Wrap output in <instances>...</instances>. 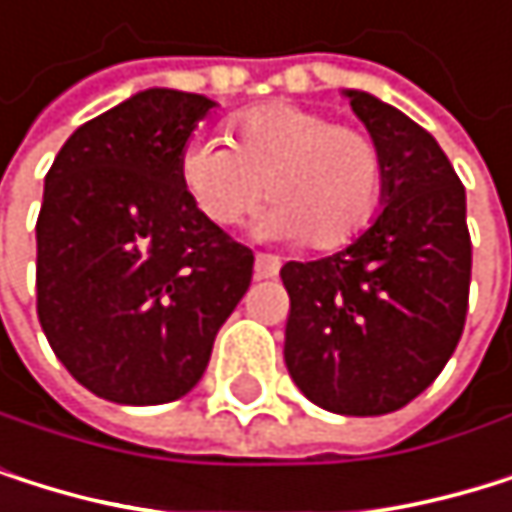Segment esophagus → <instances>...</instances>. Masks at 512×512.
I'll return each instance as SVG.
<instances>
[{"instance_id": "obj_1", "label": "esophagus", "mask_w": 512, "mask_h": 512, "mask_svg": "<svg viewBox=\"0 0 512 512\" xmlns=\"http://www.w3.org/2000/svg\"><path fill=\"white\" fill-rule=\"evenodd\" d=\"M256 277L262 280V277H277V271H280V262L274 259V256H268V253H259L256 256Z\"/></svg>"}]
</instances>
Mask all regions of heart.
<instances>
[{"label": "heart", "instance_id": "b5f03b06", "mask_svg": "<svg viewBox=\"0 0 512 512\" xmlns=\"http://www.w3.org/2000/svg\"><path fill=\"white\" fill-rule=\"evenodd\" d=\"M176 173L213 225L244 222L265 192V235L336 250L372 219L385 189V155L360 127L293 103H265L232 115L228 143L192 137Z\"/></svg>", "mask_w": 512, "mask_h": 512}]
</instances>
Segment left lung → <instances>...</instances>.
I'll use <instances>...</instances> for the list:
<instances>
[{"label": "left lung", "mask_w": 512, "mask_h": 512, "mask_svg": "<svg viewBox=\"0 0 512 512\" xmlns=\"http://www.w3.org/2000/svg\"><path fill=\"white\" fill-rule=\"evenodd\" d=\"M345 94L385 155V210L345 250L280 268L284 360L320 409L385 415L430 388L455 354L473 247L464 186L440 143L378 97Z\"/></svg>", "instance_id": "left-lung-1"}]
</instances>
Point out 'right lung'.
<instances>
[{
  "label": "right lung",
  "instance_id": "obj_1",
  "mask_svg": "<svg viewBox=\"0 0 512 512\" xmlns=\"http://www.w3.org/2000/svg\"><path fill=\"white\" fill-rule=\"evenodd\" d=\"M216 103L149 88L57 152L36 219V311L69 375L124 406L189 394L244 299L253 250L186 195L176 158Z\"/></svg>",
  "mask_w": 512,
  "mask_h": 512
}]
</instances>
